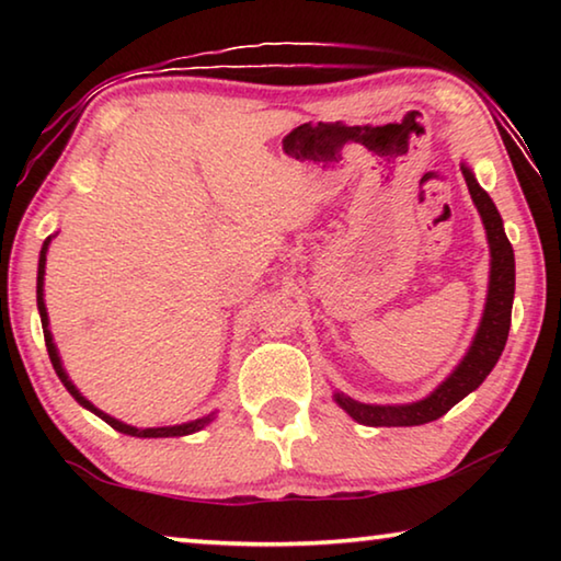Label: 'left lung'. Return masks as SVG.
I'll return each mask as SVG.
<instances>
[{"mask_svg": "<svg viewBox=\"0 0 561 561\" xmlns=\"http://www.w3.org/2000/svg\"><path fill=\"white\" fill-rule=\"evenodd\" d=\"M462 175L472 195V203L478 205V213L482 222H485L492 254L488 304L478 334H474L472 346L468 356L462 358V364L423 401L411 405H368L344 393H336V403L358 423L374 425V428H391V425H423L438 421L455 403L462 401L465 396L472 393L474 388L485 381L492 368H495L497 358L502 356V351H505L512 321V299H515V252H512L495 203L478 185L470 168L462 165Z\"/></svg>", "mask_w": 561, "mask_h": 561, "instance_id": "left-lung-1", "label": "left lung"}]
</instances>
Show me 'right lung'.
Instances as JSON below:
<instances>
[{
    "instance_id": "right-lung-1",
    "label": "right lung",
    "mask_w": 561,
    "mask_h": 561,
    "mask_svg": "<svg viewBox=\"0 0 561 561\" xmlns=\"http://www.w3.org/2000/svg\"><path fill=\"white\" fill-rule=\"evenodd\" d=\"M46 247H49V240L44 242V247H42V254H39V277H36V307H39V314H42V327H44V341H46V351H49V358H51V364H54V371H56V376L61 378V383L66 386V391H69L76 401H79L83 408H89V411H93L96 413L99 417H103V421H106L111 428H116L118 433H126V435H136V438H175V435H187V433H195V431H201V428H205L207 423L213 421V415H205V417H201V421H193V423H185V425H173V428H146V431H140V428H133V425H126V423H121V421H116V417H111V415H106L103 411H99L96 405H91L87 398H83L79 391H76V386L69 381V376H66V371H64V366H61V358H59V354H56V346H54V341H51V334H49V319H46V307H44V264H46Z\"/></svg>"
}]
</instances>
